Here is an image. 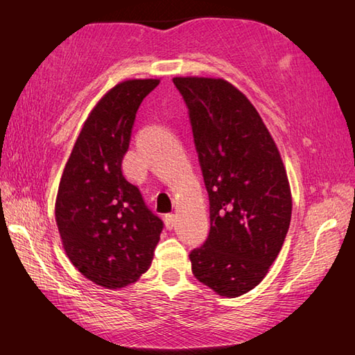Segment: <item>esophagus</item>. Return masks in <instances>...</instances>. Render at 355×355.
<instances>
[{
	"mask_svg": "<svg viewBox=\"0 0 355 355\" xmlns=\"http://www.w3.org/2000/svg\"><path fill=\"white\" fill-rule=\"evenodd\" d=\"M164 224H166V227H168L169 230L175 227V215H173V214H166L164 215Z\"/></svg>",
	"mask_w": 355,
	"mask_h": 355,
	"instance_id": "1",
	"label": "esophagus"
}]
</instances>
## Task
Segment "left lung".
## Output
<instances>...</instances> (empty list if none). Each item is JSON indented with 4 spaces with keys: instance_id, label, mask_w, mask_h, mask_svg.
Listing matches in <instances>:
<instances>
[{
    "instance_id": "1",
    "label": "left lung",
    "mask_w": 355,
    "mask_h": 355,
    "mask_svg": "<svg viewBox=\"0 0 355 355\" xmlns=\"http://www.w3.org/2000/svg\"><path fill=\"white\" fill-rule=\"evenodd\" d=\"M197 146L210 230L189 258L192 273L220 296L253 290L277 258L290 227L284 163L258 111L223 79L175 78Z\"/></svg>"
}]
</instances>
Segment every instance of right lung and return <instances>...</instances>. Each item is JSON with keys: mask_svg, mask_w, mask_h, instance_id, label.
<instances>
[{"mask_svg": "<svg viewBox=\"0 0 355 355\" xmlns=\"http://www.w3.org/2000/svg\"><path fill=\"white\" fill-rule=\"evenodd\" d=\"M158 79L116 85L89 112L65 164L56 224L73 266L105 288H122L149 268L164 227L123 175L135 114Z\"/></svg>", "mask_w": 355, "mask_h": 355, "instance_id": "1", "label": "right lung"}]
</instances>
